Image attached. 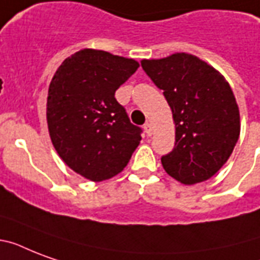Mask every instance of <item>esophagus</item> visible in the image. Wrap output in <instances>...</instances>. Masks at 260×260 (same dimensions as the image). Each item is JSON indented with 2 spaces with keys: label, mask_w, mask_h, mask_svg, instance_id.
Returning <instances> with one entry per match:
<instances>
[{
  "label": "esophagus",
  "mask_w": 260,
  "mask_h": 260,
  "mask_svg": "<svg viewBox=\"0 0 260 260\" xmlns=\"http://www.w3.org/2000/svg\"><path fill=\"white\" fill-rule=\"evenodd\" d=\"M143 128H144V132H146L147 136H151V135H152V125H151L150 122H146Z\"/></svg>",
  "instance_id": "1"
}]
</instances>
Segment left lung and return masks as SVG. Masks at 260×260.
Listing matches in <instances>:
<instances>
[{
    "label": "left lung",
    "mask_w": 260,
    "mask_h": 260,
    "mask_svg": "<svg viewBox=\"0 0 260 260\" xmlns=\"http://www.w3.org/2000/svg\"><path fill=\"white\" fill-rule=\"evenodd\" d=\"M143 70L166 97L175 124V147L162 156L166 173L183 185L206 181L230 159L240 113L224 75L191 54L143 59Z\"/></svg>",
    "instance_id": "1"
}]
</instances>
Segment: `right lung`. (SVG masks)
<instances>
[{
  "mask_svg": "<svg viewBox=\"0 0 260 260\" xmlns=\"http://www.w3.org/2000/svg\"><path fill=\"white\" fill-rule=\"evenodd\" d=\"M138 67L135 59L83 48L64 59L51 79V142L63 162L89 181L121 173L142 140V129L114 98Z\"/></svg>",
  "mask_w": 260,
  "mask_h": 260,
  "instance_id": "obj_1",
  "label": "right lung"
}]
</instances>
